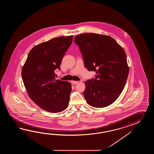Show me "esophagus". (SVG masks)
Returning a JSON list of instances; mask_svg holds the SVG:
<instances>
[{"label":"esophagus","instance_id":"esophagus-1","mask_svg":"<svg viewBox=\"0 0 154 154\" xmlns=\"http://www.w3.org/2000/svg\"><path fill=\"white\" fill-rule=\"evenodd\" d=\"M78 82H78V81H72V85H75L76 84H78Z\"/></svg>","mask_w":154,"mask_h":154}]
</instances>
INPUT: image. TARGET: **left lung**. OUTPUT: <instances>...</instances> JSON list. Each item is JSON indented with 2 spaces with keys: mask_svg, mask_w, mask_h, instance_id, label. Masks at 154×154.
Wrapping results in <instances>:
<instances>
[{
  "mask_svg": "<svg viewBox=\"0 0 154 154\" xmlns=\"http://www.w3.org/2000/svg\"><path fill=\"white\" fill-rule=\"evenodd\" d=\"M85 68L94 71V79L86 81L84 96L94 107L111 105L125 88L129 74L125 50L110 36L87 33L75 37Z\"/></svg>",
  "mask_w": 154,
  "mask_h": 154,
  "instance_id": "1",
  "label": "left lung"
}]
</instances>
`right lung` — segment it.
<instances>
[{
    "mask_svg": "<svg viewBox=\"0 0 154 154\" xmlns=\"http://www.w3.org/2000/svg\"><path fill=\"white\" fill-rule=\"evenodd\" d=\"M72 36H62L41 43L29 51L22 68L23 84L30 98L39 107L52 113L62 112L69 105L70 83L56 80Z\"/></svg>",
    "mask_w": 154,
    "mask_h": 154,
    "instance_id": "right-lung-1",
    "label": "right lung"
}]
</instances>
